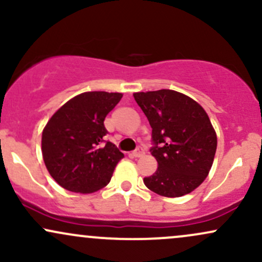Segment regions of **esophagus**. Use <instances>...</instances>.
I'll use <instances>...</instances> for the list:
<instances>
[{"label": "esophagus", "mask_w": 262, "mask_h": 262, "mask_svg": "<svg viewBox=\"0 0 262 262\" xmlns=\"http://www.w3.org/2000/svg\"><path fill=\"white\" fill-rule=\"evenodd\" d=\"M144 155V149L143 148H137L133 151V156H135V158H140V156Z\"/></svg>", "instance_id": "1"}]
</instances>
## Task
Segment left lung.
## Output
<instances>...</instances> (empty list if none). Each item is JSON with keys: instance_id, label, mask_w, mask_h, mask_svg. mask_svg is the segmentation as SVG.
<instances>
[{"instance_id": "obj_1", "label": "left lung", "mask_w": 262, "mask_h": 262, "mask_svg": "<svg viewBox=\"0 0 262 262\" xmlns=\"http://www.w3.org/2000/svg\"><path fill=\"white\" fill-rule=\"evenodd\" d=\"M133 96L152 128L150 152L158 161V170L144 177V183L160 196L189 193L208 175L217 150L208 114L196 101L173 90Z\"/></svg>"}]
</instances>
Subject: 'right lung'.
I'll return each instance as SVG.
<instances>
[{
  "label": "right lung",
  "mask_w": 262,
  "mask_h": 262,
  "mask_svg": "<svg viewBox=\"0 0 262 262\" xmlns=\"http://www.w3.org/2000/svg\"><path fill=\"white\" fill-rule=\"evenodd\" d=\"M122 93L93 91L71 98L45 125L41 152L48 171L61 187L92 193L111 181L123 152L104 140V118Z\"/></svg>",
  "instance_id": "right-lung-1"
}]
</instances>
